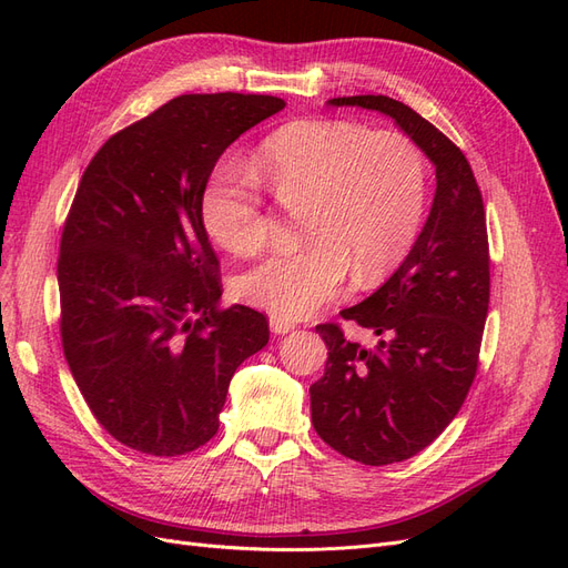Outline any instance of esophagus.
I'll use <instances>...</instances> for the list:
<instances>
[{"label":"esophagus","mask_w":568,"mask_h":568,"mask_svg":"<svg viewBox=\"0 0 568 568\" xmlns=\"http://www.w3.org/2000/svg\"><path fill=\"white\" fill-rule=\"evenodd\" d=\"M294 322L291 320H286V317H270V329H272V334H288L291 329H294Z\"/></svg>","instance_id":"obj_1"}]
</instances>
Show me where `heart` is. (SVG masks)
<instances>
[{
	"instance_id": "obj_1",
	"label": "heart",
	"mask_w": 568,
	"mask_h": 568,
	"mask_svg": "<svg viewBox=\"0 0 568 568\" xmlns=\"http://www.w3.org/2000/svg\"><path fill=\"white\" fill-rule=\"evenodd\" d=\"M251 170L280 203H307V244L272 253L236 280V294L274 317L313 315L338 294L348 270L359 286L379 284L419 234L426 165L400 132H369L348 120H296L265 136ZM255 180L225 163L201 196L205 232L234 255L257 251L265 239Z\"/></svg>"
}]
</instances>
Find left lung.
Returning a JSON list of instances; mask_svg holds the SVG:
<instances>
[{
    "mask_svg": "<svg viewBox=\"0 0 568 568\" xmlns=\"http://www.w3.org/2000/svg\"><path fill=\"white\" fill-rule=\"evenodd\" d=\"M326 104L388 115L436 168L415 246L369 298L341 311L379 336L376 348L317 324L329 357L311 386L315 432L336 453L384 467L434 443L471 388L490 298L486 211L464 153L403 101L359 94Z\"/></svg>",
    "mask_w": 568,
    "mask_h": 568,
    "instance_id": "1",
    "label": "left lung"
}]
</instances>
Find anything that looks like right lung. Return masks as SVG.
Masks as SVG:
<instances>
[{"mask_svg":"<svg viewBox=\"0 0 568 568\" xmlns=\"http://www.w3.org/2000/svg\"><path fill=\"white\" fill-rule=\"evenodd\" d=\"M284 106L182 94L113 134L80 180L57 270L63 355L97 422L132 450L209 443L236 367L267 346L263 313L217 307L201 196L225 149Z\"/></svg>","mask_w":568,"mask_h":568,"instance_id":"obj_1","label":"right lung"}]
</instances>
